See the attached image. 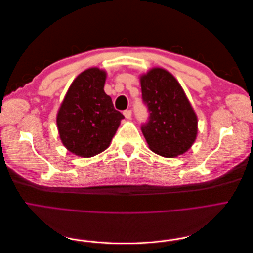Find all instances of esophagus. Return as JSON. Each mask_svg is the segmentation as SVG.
Masks as SVG:
<instances>
[{"instance_id": "obj_1", "label": "esophagus", "mask_w": 253, "mask_h": 253, "mask_svg": "<svg viewBox=\"0 0 253 253\" xmlns=\"http://www.w3.org/2000/svg\"><path fill=\"white\" fill-rule=\"evenodd\" d=\"M124 115L126 119H129L132 117V111L131 110H126L124 111Z\"/></svg>"}]
</instances>
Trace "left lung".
I'll return each instance as SVG.
<instances>
[{
  "mask_svg": "<svg viewBox=\"0 0 253 253\" xmlns=\"http://www.w3.org/2000/svg\"><path fill=\"white\" fill-rule=\"evenodd\" d=\"M140 84L149 111L141 131L149 148L164 157L183 154L196 139L197 117L180 84L160 67L142 75Z\"/></svg>",
  "mask_w": 253,
  "mask_h": 253,
  "instance_id": "1",
  "label": "left lung"
}]
</instances>
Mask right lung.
<instances>
[{
	"label": "right lung",
	"instance_id": "add662e5",
	"mask_svg": "<svg viewBox=\"0 0 253 253\" xmlns=\"http://www.w3.org/2000/svg\"><path fill=\"white\" fill-rule=\"evenodd\" d=\"M106 73L98 67L82 72L68 88L57 115L60 139L81 157L108 149L125 116L104 93Z\"/></svg>",
	"mask_w": 253,
	"mask_h": 253
}]
</instances>
